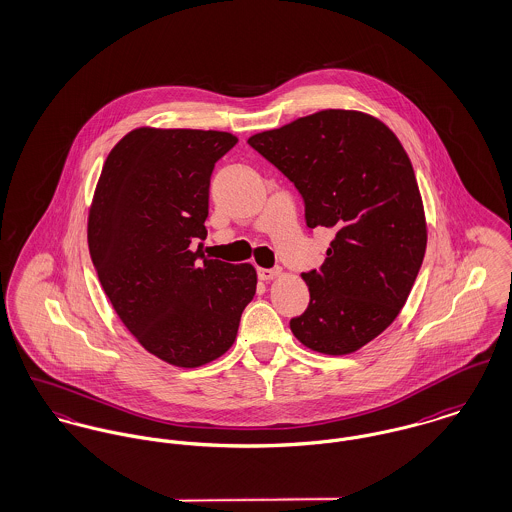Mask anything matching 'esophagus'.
Here are the masks:
<instances>
[{"label": "esophagus", "instance_id": "34e87169", "mask_svg": "<svg viewBox=\"0 0 512 512\" xmlns=\"http://www.w3.org/2000/svg\"><path fill=\"white\" fill-rule=\"evenodd\" d=\"M279 274H281L279 268H258V278L264 279V281L278 278Z\"/></svg>", "mask_w": 512, "mask_h": 512}]
</instances>
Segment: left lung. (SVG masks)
Segmentation results:
<instances>
[{"label":"left lung","instance_id":"obj_1","mask_svg":"<svg viewBox=\"0 0 512 512\" xmlns=\"http://www.w3.org/2000/svg\"><path fill=\"white\" fill-rule=\"evenodd\" d=\"M297 187L309 229L334 233L305 272L311 301L289 321L307 348L342 356L391 325L419 276L426 221L413 164L372 115L326 109L248 139Z\"/></svg>","mask_w":512,"mask_h":512}]
</instances>
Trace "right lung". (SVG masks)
<instances>
[{
    "label": "right lung",
    "instance_id": "add662e5",
    "mask_svg": "<svg viewBox=\"0 0 512 512\" xmlns=\"http://www.w3.org/2000/svg\"><path fill=\"white\" fill-rule=\"evenodd\" d=\"M238 139L221 131L150 129L125 135L95 187L88 244L115 313L140 344L178 368L233 346L256 293V270L203 258L211 174Z\"/></svg>",
    "mask_w": 512,
    "mask_h": 512
}]
</instances>
